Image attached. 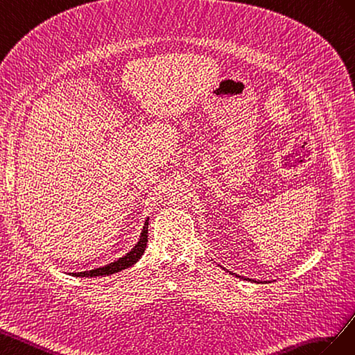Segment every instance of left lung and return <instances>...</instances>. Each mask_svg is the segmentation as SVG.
<instances>
[{
  "label": "left lung",
  "mask_w": 355,
  "mask_h": 355,
  "mask_svg": "<svg viewBox=\"0 0 355 355\" xmlns=\"http://www.w3.org/2000/svg\"><path fill=\"white\" fill-rule=\"evenodd\" d=\"M225 269V268H223ZM225 270H227V269H225ZM227 272H230V270H227ZM232 273V272H230ZM232 275H235V277H238V278H242V279H248V281H254V279H250V278H244V277H241V275H236V273H232ZM257 282H260V281H257Z\"/></svg>",
  "instance_id": "obj_1"
}]
</instances>
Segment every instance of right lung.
Here are the masks:
<instances>
[{"label":"right lung","mask_w":355,"mask_h":355,"mask_svg":"<svg viewBox=\"0 0 355 355\" xmlns=\"http://www.w3.org/2000/svg\"><path fill=\"white\" fill-rule=\"evenodd\" d=\"M147 236H148V218L146 220L143 230H141V235L139 239L135 244V247L130 250L128 254H125L123 257H120L119 260L110 263V265L105 266H101L92 270H85V272H73L69 273V275L73 277H80V278H92V277H105V275H113V273H117L120 270H123L126 268H130L132 265L141 259V256L144 254L146 247H147Z\"/></svg>","instance_id":"obj_1"}]
</instances>
